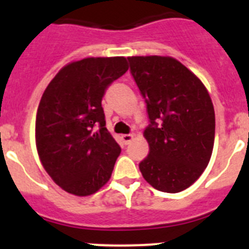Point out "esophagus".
Segmentation results:
<instances>
[{
	"mask_svg": "<svg viewBox=\"0 0 249 249\" xmlns=\"http://www.w3.org/2000/svg\"><path fill=\"white\" fill-rule=\"evenodd\" d=\"M133 140V135H122V141L124 144H128Z\"/></svg>",
	"mask_w": 249,
	"mask_h": 249,
	"instance_id": "esophagus-1",
	"label": "esophagus"
}]
</instances>
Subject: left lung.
I'll return each mask as SVG.
<instances>
[{
    "instance_id": "1",
    "label": "left lung",
    "mask_w": 249,
    "mask_h": 249,
    "mask_svg": "<svg viewBox=\"0 0 249 249\" xmlns=\"http://www.w3.org/2000/svg\"><path fill=\"white\" fill-rule=\"evenodd\" d=\"M131 74L147 105L143 136L149 153L140 163L153 188L177 193L195 183L211 160L214 108L198 77L172 57H128Z\"/></svg>"
}]
</instances>
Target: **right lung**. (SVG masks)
I'll list each match as a JSON object with an SVG mask.
<instances>
[{"mask_svg": "<svg viewBox=\"0 0 249 249\" xmlns=\"http://www.w3.org/2000/svg\"><path fill=\"white\" fill-rule=\"evenodd\" d=\"M128 70L124 57L68 63L39 101L36 146L43 168L66 192L89 196L111 178L121 147L106 128L102 98Z\"/></svg>", "mask_w": 249, "mask_h": 249, "instance_id": "right-lung-1", "label": "right lung"}]
</instances>
